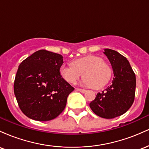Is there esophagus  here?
<instances>
[{"label":"esophagus","instance_id":"34e87169","mask_svg":"<svg viewBox=\"0 0 149 149\" xmlns=\"http://www.w3.org/2000/svg\"><path fill=\"white\" fill-rule=\"evenodd\" d=\"M76 90L77 91H79L80 92H82V93H85V92H86V90H84V89H79V88H76Z\"/></svg>","mask_w":149,"mask_h":149}]
</instances>
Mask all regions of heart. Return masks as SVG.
Instances as JSON below:
<instances>
[{
	"mask_svg": "<svg viewBox=\"0 0 149 149\" xmlns=\"http://www.w3.org/2000/svg\"><path fill=\"white\" fill-rule=\"evenodd\" d=\"M59 73L66 81L71 84L76 83L83 75V85L100 89L109 81L112 71L102 58L90 55L76 59L72 64H63Z\"/></svg>",
	"mask_w": 149,
	"mask_h": 149,
	"instance_id": "obj_1",
	"label": "heart"
}]
</instances>
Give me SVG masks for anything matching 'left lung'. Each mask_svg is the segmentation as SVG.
<instances>
[{
    "label": "left lung",
    "instance_id": "8db88e82",
    "mask_svg": "<svg viewBox=\"0 0 149 149\" xmlns=\"http://www.w3.org/2000/svg\"><path fill=\"white\" fill-rule=\"evenodd\" d=\"M114 77L110 86L97 94L90 107L101 118L111 119L127 112L134 100L136 77L128 60L117 51L104 49Z\"/></svg>",
    "mask_w": 149,
    "mask_h": 149
}]
</instances>
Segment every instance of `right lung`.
Returning a JSON list of instances; mask_svg holds the SVG:
<instances>
[{"mask_svg":"<svg viewBox=\"0 0 149 149\" xmlns=\"http://www.w3.org/2000/svg\"><path fill=\"white\" fill-rule=\"evenodd\" d=\"M63 63L61 54L40 49L19 66L14 92L19 107L28 118L47 121L64 111L74 88L60 75Z\"/></svg>","mask_w":149,"mask_h":149,"instance_id":"right-lung-1","label":"right lung"}]
</instances>
